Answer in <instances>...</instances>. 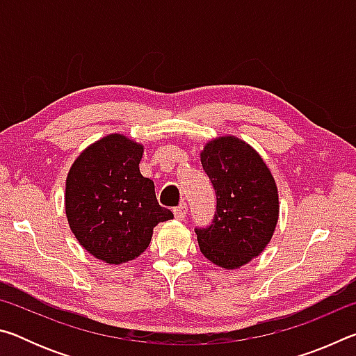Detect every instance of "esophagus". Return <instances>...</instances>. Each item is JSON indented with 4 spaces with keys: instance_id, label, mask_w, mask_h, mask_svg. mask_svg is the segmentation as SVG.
Masks as SVG:
<instances>
[{
    "instance_id": "1",
    "label": "esophagus",
    "mask_w": 356,
    "mask_h": 356,
    "mask_svg": "<svg viewBox=\"0 0 356 356\" xmlns=\"http://www.w3.org/2000/svg\"><path fill=\"white\" fill-rule=\"evenodd\" d=\"M186 213H188V207H186L185 202L179 204L177 207H174V215H176L177 220H185Z\"/></svg>"
}]
</instances>
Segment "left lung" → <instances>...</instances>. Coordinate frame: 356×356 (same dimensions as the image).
Segmentation results:
<instances>
[{"label": "left lung", "mask_w": 356, "mask_h": 356, "mask_svg": "<svg viewBox=\"0 0 356 356\" xmlns=\"http://www.w3.org/2000/svg\"><path fill=\"white\" fill-rule=\"evenodd\" d=\"M216 196L213 220L195 227L202 254L237 268L261 254L278 221V190L254 149L234 136L210 141L201 154Z\"/></svg>", "instance_id": "obj_1"}]
</instances>
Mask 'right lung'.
Listing matches in <instances>:
<instances>
[{
    "label": "right lung",
    "mask_w": 356,
    "mask_h": 356,
    "mask_svg": "<svg viewBox=\"0 0 356 356\" xmlns=\"http://www.w3.org/2000/svg\"><path fill=\"white\" fill-rule=\"evenodd\" d=\"M143 146L108 135L72 165L65 182V213L80 245L106 264L134 261L144 252L154 227L174 218L161 207L154 182L143 177Z\"/></svg>",
    "instance_id": "1"
}]
</instances>
